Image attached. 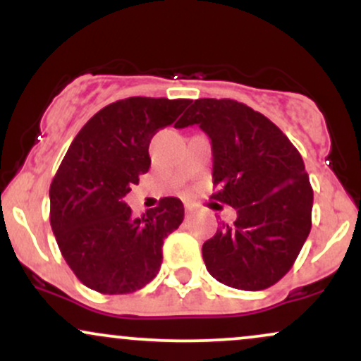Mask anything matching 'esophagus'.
Wrapping results in <instances>:
<instances>
[{"label": "esophagus", "instance_id": "1", "mask_svg": "<svg viewBox=\"0 0 361 361\" xmlns=\"http://www.w3.org/2000/svg\"><path fill=\"white\" fill-rule=\"evenodd\" d=\"M192 214H193V207L186 204L185 205V215H186V217H192Z\"/></svg>", "mask_w": 361, "mask_h": 361}]
</instances>
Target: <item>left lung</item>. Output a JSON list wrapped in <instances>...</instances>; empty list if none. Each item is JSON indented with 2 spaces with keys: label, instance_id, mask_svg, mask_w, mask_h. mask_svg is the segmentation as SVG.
Instances as JSON below:
<instances>
[{
  "label": "left lung",
  "instance_id": "1",
  "mask_svg": "<svg viewBox=\"0 0 361 361\" xmlns=\"http://www.w3.org/2000/svg\"><path fill=\"white\" fill-rule=\"evenodd\" d=\"M195 123L212 144V198L238 212L202 246L207 270L227 287H271L310 233L314 193L302 156L271 120L235 100H195L175 127Z\"/></svg>",
  "mask_w": 361,
  "mask_h": 361
}]
</instances>
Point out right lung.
<instances>
[{"instance_id": "obj_1", "label": "right lung", "mask_w": 361, "mask_h": 361, "mask_svg": "<svg viewBox=\"0 0 361 361\" xmlns=\"http://www.w3.org/2000/svg\"><path fill=\"white\" fill-rule=\"evenodd\" d=\"M190 100L132 97L94 114L69 146L51 197V226L80 281L117 295L142 288L159 271L163 241L183 222L180 198H161L135 219L123 197L151 166L149 142Z\"/></svg>"}]
</instances>
